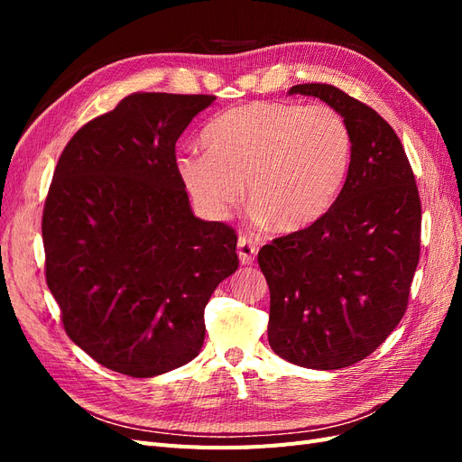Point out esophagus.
I'll return each mask as SVG.
<instances>
[{
    "label": "esophagus",
    "mask_w": 462,
    "mask_h": 462,
    "mask_svg": "<svg viewBox=\"0 0 462 462\" xmlns=\"http://www.w3.org/2000/svg\"><path fill=\"white\" fill-rule=\"evenodd\" d=\"M236 254H239L241 263L248 265L256 260L258 246L250 239H246V236H239V241H236Z\"/></svg>",
    "instance_id": "1"
}]
</instances>
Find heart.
I'll return each instance as SVG.
<instances>
[{
    "instance_id": "obj_1",
    "label": "heart",
    "mask_w": 462,
    "mask_h": 462,
    "mask_svg": "<svg viewBox=\"0 0 462 462\" xmlns=\"http://www.w3.org/2000/svg\"><path fill=\"white\" fill-rule=\"evenodd\" d=\"M206 152L179 153L180 183L202 212L227 217L243 197L260 223L297 233L333 208L353 160L345 117L329 106L254 102L216 117L202 133Z\"/></svg>"
}]
</instances>
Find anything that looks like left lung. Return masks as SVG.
Masks as SVG:
<instances>
[{"label": "left lung", "instance_id": "left-lung-1", "mask_svg": "<svg viewBox=\"0 0 462 462\" xmlns=\"http://www.w3.org/2000/svg\"><path fill=\"white\" fill-rule=\"evenodd\" d=\"M337 109L353 136L345 187L329 212L258 253L277 356L339 370L372 355L407 310L420 258L422 208L404 148L377 111L331 85H297Z\"/></svg>", "mask_w": 462, "mask_h": 462}]
</instances>
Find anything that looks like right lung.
I'll use <instances>...</instances> for the list:
<instances>
[{
    "label": "right lung",
    "instance_id": "obj_1",
    "mask_svg": "<svg viewBox=\"0 0 462 462\" xmlns=\"http://www.w3.org/2000/svg\"><path fill=\"white\" fill-rule=\"evenodd\" d=\"M216 96L136 92L65 146L42 216L63 328L102 366L152 377L204 345V309L239 268L236 235L192 214L175 143Z\"/></svg>",
    "mask_w": 462,
    "mask_h": 462
}]
</instances>
